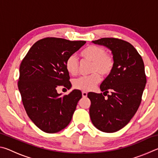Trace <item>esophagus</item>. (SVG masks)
<instances>
[{
  "label": "esophagus",
  "instance_id": "1",
  "mask_svg": "<svg viewBox=\"0 0 158 158\" xmlns=\"http://www.w3.org/2000/svg\"><path fill=\"white\" fill-rule=\"evenodd\" d=\"M87 92H85V91H82V96H83V98H85L87 96Z\"/></svg>",
  "mask_w": 158,
  "mask_h": 158
}]
</instances>
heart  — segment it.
<instances>
[{
	"instance_id": "heart-1",
	"label": "heart",
	"mask_w": 158,
	"mask_h": 158,
	"mask_svg": "<svg viewBox=\"0 0 158 158\" xmlns=\"http://www.w3.org/2000/svg\"><path fill=\"white\" fill-rule=\"evenodd\" d=\"M80 56L83 60L92 62L89 76L81 77L75 79L73 82V86L77 89L85 90H92L99 82L102 76H107L113 70L114 59L111 55L106 53V51L102 47L90 45L84 48L80 52ZM65 69L70 75L74 76L79 72V63L74 56H70L65 61Z\"/></svg>"
}]
</instances>
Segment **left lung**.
<instances>
[{"label":"left lung","instance_id":"8db88e82","mask_svg":"<svg viewBox=\"0 0 158 158\" xmlns=\"http://www.w3.org/2000/svg\"><path fill=\"white\" fill-rule=\"evenodd\" d=\"M92 42L111 51L114 67L100 85L103 94L88 93L91 102L90 117L98 130L115 132L130 122L140 105L146 84L143 61L135 48L123 40L105 37Z\"/></svg>","mask_w":158,"mask_h":158}]
</instances>
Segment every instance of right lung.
Returning a JSON list of instances; mask_svg holds the SVG:
<instances>
[{
	"label": "right lung",
	"mask_w": 158,
	"mask_h": 158,
	"mask_svg": "<svg viewBox=\"0 0 158 158\" xmlns=\"http://www.w3.org/2000/svg\"><path fill=\"white\" fill-rule=\"evenodd\" d=\"M85 41L47 37L36 42L21 61L18 88L28 117L47 133H56L70 123L82 97L79 90L61 96L57 87H71L65 61Z\"/></svg>",
	"instance_id": "1"
}]
</instances>
